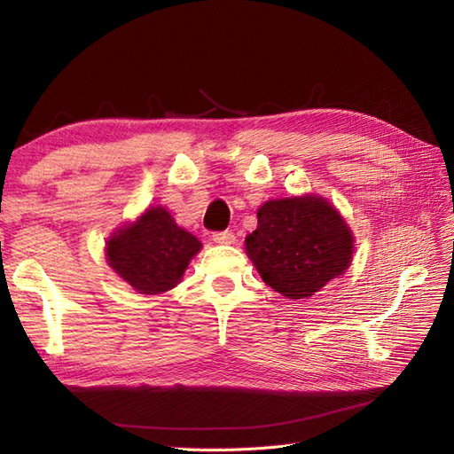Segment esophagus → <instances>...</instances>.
Segmentation results:
<instances>
[{
    "mask_svg": "<svg viewBox=\"0 0 454 454\" xmlns=\"http://www.w3.org/2000/svg\"><path fill=\"white\" fill-rule=\"evenodd\" d=\"M212 239L215 244H235V240H237L231 231H217V232H214Z\"/></svg>",
    "mask_w": 454,
    "mask_h": 454,
    "instance_id": "1",
    "label": "esophagus"
}]
</instances>
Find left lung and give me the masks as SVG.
Listing matches in <instances>:
<instances>
[{"label":"left lung","instance_id":"8db88e82","mask_svg":"<svg viewBox=\"0 0 454 454\" xmlns=\"http://www.w3.org/2000/svg\"><path fill=\"white\" fill-rule=\"evenodd\" d=\"M352 248L345 219L316 195L265 202L257 210V229L246 237V254L261 278L287 299L310 297L340 277Z\"/></svg>","mask_w":454,"mask_h":454}]
</instances>
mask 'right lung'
Segmentation results:
<instances>
[{
    "label": "right lung",
    "mask_w": 454,
    "mask_h": 454,
    "mask_svg": "<svg viewBox=\"0 0 454 454\" xmlns=\"http://www.w3.org/2000/svg\"><path fill=\"white\" fill-rule=\"evenodd\" d=\"M202 248L197 237L177 227L174 217L151 206L134 223L121 227L107 240V263L136 292L155 295L168 292Z\"/></svg>",
    "instance_id": "1"
}]
</instances>
